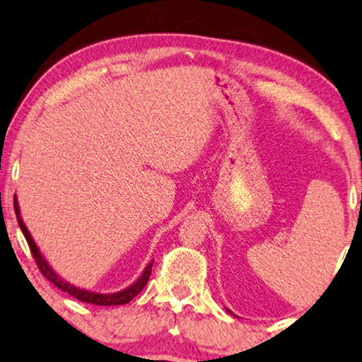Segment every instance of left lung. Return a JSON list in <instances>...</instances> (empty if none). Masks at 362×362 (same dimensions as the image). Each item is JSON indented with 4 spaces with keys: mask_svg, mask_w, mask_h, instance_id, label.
<instances>
[{
    "mask_svg": "<svg viewBox=\"0 0 362 362\" xmlns=\"http://www.w3.org/2000/svg\"><path fill=\"white\" fill-rule=\"evenodd\" d=\"M361 200H362V197H361ZM228 313H230V310H228Z\"/></svg>",
    "mask_w": 362,
    "mask_h": 362,
    "instance_id": "1",
    "label": "left lung"
}]
</instances>
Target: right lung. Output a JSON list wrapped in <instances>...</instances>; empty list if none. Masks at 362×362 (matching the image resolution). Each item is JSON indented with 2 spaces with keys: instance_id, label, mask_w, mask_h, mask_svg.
<instances>
[{
  "instance_id": "1",
  "label": "right lung",
  "mask_w": 362,
  "mask_h": 362,
  "mask_svg": "<svg viewBox=\"0 0 362 362\" xmlns=\"http://www.w3.org/2000/svg\"><path fill=\"white\" fill-rule=\"evenodd\" d=\"M14 210H16V216H18V223L21 226L22 233H24V236L27 239V244H29L30 247V252L33 255V259H35V262L38 265V269L43 274V276H47V280H49L53 283L54 286H58L59 290H63L64 293H68L69 296L79 299L82 303H88V304H95V305H121V304H126L132 301V298H136L139 293H141L144 288H146L150 274H152V265H153V260L150 262L146 269H144L142 275L137 278V280L129 285L124 290L121 291H116V293H95V291H90V290H84V288H79L76 285H72V283L66 281L64 278H61L57 272L53 270V267L48 264V260L43 257L40 249L33 241V238L30 235V231L27 230V226L24 223V220H22L21 216V210H19V202H18V197L14 196Z\"/></svg>"
}]
</instances>
